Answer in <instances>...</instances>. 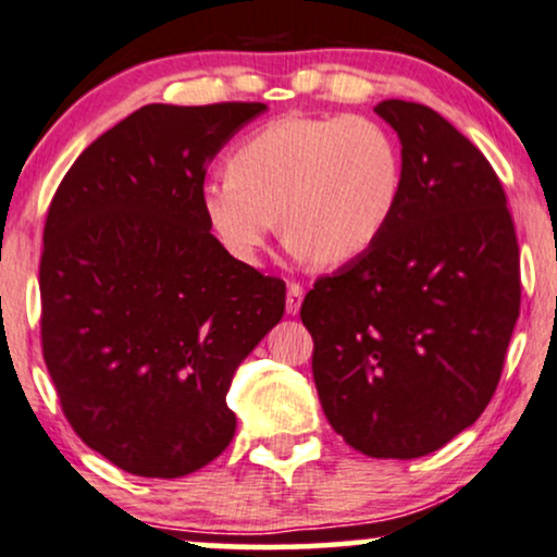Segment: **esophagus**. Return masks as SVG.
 <instances>
[{
	"mask_svg": "<svg viewBox=\"0 0 557 557\" xmlns=\"http://www.w3.org/2000/svg\"><path fill=\"white\" fill-rule=\"evenodd\" d=\"M301 299H305V289H301L299 284H289V292H286V312L297 314Z\"/></svg>",
	"mask_w": 557,
	"mask_h": 557,
	"instance_id": "esophagus-1",
	"label": "esophagus"
}]
</instances>
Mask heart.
Masks as SVG:
<instances>
[{
    "instance_id": "heart-1",
    "label": "heart",
    "mask_w": 557,
    "mask_h": 557,
    "mask_svg": "<svg viewBox=\"0 0 557 557\" xmlns=\"http://www.w3.org/2000/svg\"><path fill=\"white\" fill-rule=\"evenodd\" d=\"M400 194V144L382 121L281 115L237 144L230 173L201 185V209L239 263H258L281 222L294 258L335 268L380 243Z\"/></svg>"
}]
</instances>
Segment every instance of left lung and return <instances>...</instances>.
Returning a JSON list of instances; mask_svg holds the SVG:
<instances>
[{
	"mask_svg": "<svg viewBox=\"0 0 557 557\" xmlns=\"http://www.w3.org/2000/svg\"><path fill=\"white\" fill-rule=\"evenodd\" d=\"M403 144L397 211L301 301L322 410L367 457L431 455L496 393L519 318V245L491 162L436 111L374 108Z\"/></svg>",
	"mask_w": 557,
	"mask_h": 557,
	"instance_id": "1",
	"label": "left lung"
}]
</instances>
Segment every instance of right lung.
<instances>
[{"label": "right lung", "instance_id": "add662e5", "mask_svg": "<svg viewBox=\"0 0 557 557\" xmlns=\"http://www.w3.org/2000/svg\"><path fill=\"white\" fill-rule=\"evenodd\" d=\"M263 102L144 106L98 136L48 206L40 346L89 449L183 478L235 436L232 374L284 314L286 284L239 263L201 209L206 168Z\"/></svg>", "mask_w": 557, "mask_h": 557}]
</instances>
